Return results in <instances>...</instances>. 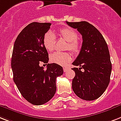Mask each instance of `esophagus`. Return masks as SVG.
Masks as SVG:
<instances>
[{
  "label": "esophagus",
  "instance_id": "esophagus-1",
  "mask_svg": "<svg viewBox=\"0 0 121 121\" xmlns=\"http://www.w3.org/2000/svg\"><path fill=\"white\" fill-rule=\"evenodd\" d=\"M68 67H64L63 68V71H64V72H66V71H67L68 70Z\"/></svg>",
  "mask_w": 121,
  "mask_h": 121
}]
</instances>
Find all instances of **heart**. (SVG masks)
Listing matches in <instances>:
<instances>
[{"label": "heart", "instance_id": "b5f03b06", "mask_svg": "<svg viewBox=\"0 0 121 121\" xmlns=\"http://www.w3.org/2000/svg\"><path fill=\"white\" fill-rule=\"evenodd\" d=\"M58 36L68 42L66 49H69L73 53H78L80 50L81 43L77 39L78 33L76 30L70 27H64L58 31ZM56 37L51 31H48L44 34L43 43L47 51L52 52L54 49ZM52 63L65 65L71 60V55L68 52H55L50 56Z\"/></svg>", "mask_w": 121, "mask_h": 121}]
</instances>
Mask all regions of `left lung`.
<instances>
[{
    "mask_svg": "<svg viewBox=\"0 0 121 121\" xmlns=\"http://www.w3.org/2000/svg\"><path fill=\"white\" fill-rule=\"evenodd\" d=\"M66 23L77 29L83 38L81 51L73 63L79 66L72 68L75 71L73 90L82 99L93 101L103 95L109 83L112 64L108 47L99 30L87 22Z\"/></svg>",
    "mask_w": 121,
    "mask_h": 121,
    "instance_id": "1",
    "label": "left lung"
}]
</instances>
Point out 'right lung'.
Masks as SVG:
<instances>
[{"label":"right lung","instance_id":"right-lung-1","mask_svg":"<svg viewBox=\"0 0 121 121\" xmlns=\"http://www.w3.org/2000/svg\"><path fill=\"white\" fill-rule=\"evenodd\" d=\"M50 23L32 22L19 33L14 43L11 66L13 81L23 98L33 105H42L54 96L56 79L63 73L58 64L48 63V53L43 43ZM47 63L46 70L39 65Z\"/></svg>","mask_w":121,"mask_h":121}]
</instances>
